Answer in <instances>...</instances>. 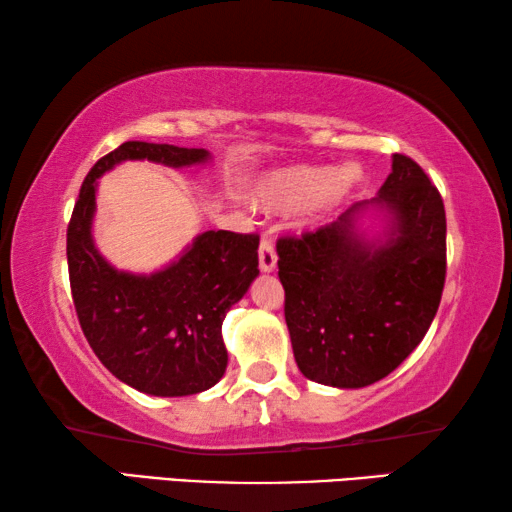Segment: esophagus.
I'll return each instance as SVG.
<instances>
[{"mask_svg": "<svg viewBox=\"0 0 512 512\" xmlns=\"http://www.w3.org/2000/svg\"><path fill=\"white\" fill-rule=\"evenodd\" d=\"M277 266V255H275V248L268 239H262V244H259V268H262V273H273Z\"/></svg>", "mask_w": 512, "mask_h": 512, "instance_id": "34e87169", "label": "esophagus"}]
</instances>
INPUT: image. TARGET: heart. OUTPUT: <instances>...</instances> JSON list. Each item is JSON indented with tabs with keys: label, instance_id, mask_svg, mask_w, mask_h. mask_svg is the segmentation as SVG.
<instances>
[{
	"label": "heart",
	"instance_id": "obj_1",
	"mask_svg": "<svg viewBox=\"0 0 512 512\" xmlns=\"http://www.w3.org/2000/svg\"><path fill=\"white\" fill-rule=\"evenodd\" d=\"M363 183V169L357 162L339 167L320 164H289L264 173L253 189L255 203L264 212H298L305 223H316L334 212Z\"/></svg>",
	"mask_w": 512,
	"mask_h": 512
}]
</instances>
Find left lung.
<instances>
[{"instance_id": "obj_1", "label": "left lung", "mask_w": 512, "mask_h": 512, "mask_svg": "<svg viewBox=\"0 0 512 512\" xmlns=\"http://www.w3.org/2000/svg\"><path fill=\"white\" fill-rule=\"evenodd\" d=\"M445 205L395 153L379 194L277 241L284 318L302 375L334 388L384 379L418 348L443 296Z\"/></svg>"}]
</instances>
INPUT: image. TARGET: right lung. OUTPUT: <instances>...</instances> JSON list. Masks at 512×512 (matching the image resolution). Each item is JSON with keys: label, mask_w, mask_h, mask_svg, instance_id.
I'll return each instance as SVG.
<instances>
[{"label": "right lung", "mask_w": 512, "mask_h": 512, "mask_svg": "<svg viewBox=\"0 0 512 512\" xmlns=\"http://www.w3.org/2000/svg\"><path fill=\"white\" fill-rule=\"evenodd\" d=\"M126 160L187 169L210 164L212 153L124 142L94 164L67 228L76 314L99 361L135 391L155 397L203 393L228 368L221 325L259 275V237L207 230L158 271H119L99 253L92 225L99 178Z\"/></svg>", "instance_id": "1"}]
</instances>
